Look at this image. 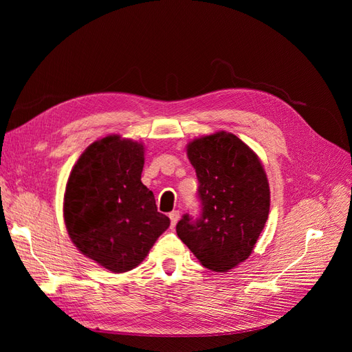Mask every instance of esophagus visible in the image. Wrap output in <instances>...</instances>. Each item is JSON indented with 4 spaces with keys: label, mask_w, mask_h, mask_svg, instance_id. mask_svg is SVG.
<instances>
[{
    "label": "esophagus",
    "mask_w": 352,
    "mask_h": 352,
    "mask_svg": "<svg viewBox=\"0 0 352 352\" xmlns=\"http://www.w3.org/2000/svg\"><path fill=\"white\" fill-rule=\"evenodd\" d=\"M168 217H170V221H172V228H175L176 223H177L179 219H180V212H179L177 210H175V211L170 212Z\"/></svg>",
    "instance_id": "esophagus-1"
}]
</instances>
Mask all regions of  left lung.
Returning <instances> with one entry per match:
<instances>
[{
    "instance_id": "left-lung-1",
    "label": "left lung",
    "mask_w": 352,
    "mask_h": 352,
    "mask_svg": "<svg viewBox=\"0 0 352 352\" xmlns=\"http://www.w3.org/2000/svg\"><path fill=\"white\" fill-rule=\"evenodd\" d=\"M198 177L201 214H185L176 232L204 267L225 273L245 261L269 217L270 189L261 162L238 136H202L188 145Z\"/></svg>"
}]
</instances>
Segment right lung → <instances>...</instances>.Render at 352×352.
<instances>
[{"label": "right lung", "mask_w": 352, "mask_h": 352, "mask_svg": "<svg viewBox=\"0 0 352 352\" xmlns=\"http://www.w3.org/2000/svg\"><path fill=\"white\" fill-rule=\"evenodd\" d=\"M142 168V144L105 136L83 151L66 185L63 211L72 242L113 273L140 265L170 226L141 182Z\"/></svg>", "instance_id": "add662e5"}]
</instances>
